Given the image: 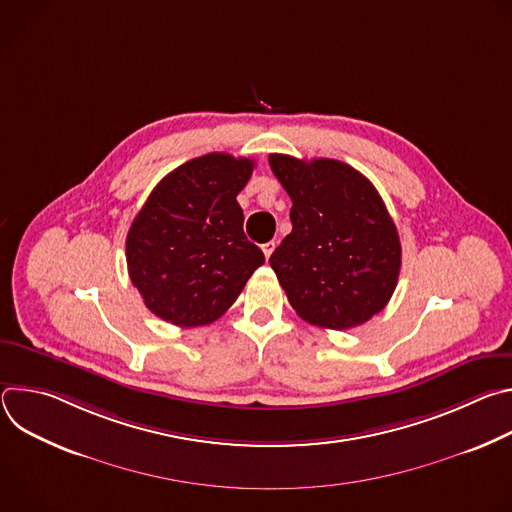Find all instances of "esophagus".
Returning a JSON list of instances; mask_svg holds the SVG:
<instances>
[{
    "label": "esophagus",
    "mask_w": 512,
    "mask_h": 512,
    "mask_svg": "<svg viewBox=\"0 0 512 512\" xmlns=\"http://www.w3.org/2000/svg\"><path fill=\"white\" fill-rule=\"evenodd\" d=\"M273 249H275V241H269V243H263V245H261V251H263L265 259H269V257H271Z\"/></svg>",
    "instance_id": "34e87169"
}]
</instances>
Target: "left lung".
Returning a JSON list of instances; mask_svg holds the SVG:
<instances>
[{
  "instance_id": "obj_1",
  "label": "left lung",
  "mask_w": 512,
  "mask_h": 512,
  "mask_svg": "<svg viewBox=\"0 0 512 512\" xmlns=\"http://www.w3.org/2000/svg\"><path fill=\"white\" fill-rule=\"evenodd\" d=\"M269 166L291 198V233L269 257L291 308L330 330L369 322L401 269L397 227L377 188L338 160L271 154Z\"/></svg>"
}]
</instances>
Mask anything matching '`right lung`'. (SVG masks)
Returning <instances> with one entry per match:
<instances>
[{
    "instance_id": "right-lung-1",
    "label": "right lung",
    "mask_w": 512,
    "mask_h": 512,
    "mask_svg": "<svg viewBox=\"0 0 512 512\" xmlns=\"http://www.w3.org/2000/svg\"><path fill=\"white\" fill-rule=\"evenodd\" d=\"M255 162L206 154L170 172L145 200L125 241L127 269L158 318L196 328L221 318L265 263L243 233L237 194Z\"/></svg>"
}]
</instances>
